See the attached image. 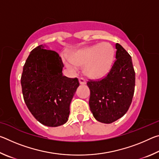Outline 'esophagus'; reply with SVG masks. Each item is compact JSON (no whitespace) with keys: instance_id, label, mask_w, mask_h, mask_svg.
I'll list each match as a JSON object with an SVG mask.
<instances>
[{"instance_id":"1","label":"esophagus","mask_w":159,"mask_h":159,"mask_svg":"<svg viewBox=\"0 0 159 159\" xmlns=\"http://www.w3.org/2000/svg\"><path fill=\"white\" fill-rule=\"evenodd\" d=\"M79 83L80 85H84L86 83V80L83 79V78H79Z\"/></svg>"}]
</instances>
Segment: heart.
Returning <instances> with one entry per match:
<instances>
[{
  "label": "heart",
  "instance_id": "b5f03b06",
  "mask_svg": "<svg viewBox=\"0 0 159 159\" xmlns=\"http://www.w3.org/2000/svg\"><path fill=\"white\" fill-rule=\"evenodd\" d=\"M115 50L107 43L97 44L75 50L69 55V60L64 59L65 65L76 70L77 66H84L85 74L92 79H99L109 73L113 66Z\"/></svg>",
  "mask_w": 159,
  "mask_h": 159
}]
</instances>
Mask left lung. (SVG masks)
Wrapping results in <instances>:
<instances>
[{
  "label": "left lung",
  "mask_w": 159,
  "mask_h": 159,
  "mask_svg": "<svg viewBox=\"0 0 159 159\" xmlns=\"http://www.w3.org/2000/svg\"><path fill=\"white\" fill-rule=\"evenodd\" d=\"M116 60L103 79L90 80L89 106L93 116L103 123H111L125 114L133 98L135 73L130 55L116 44Z\"/></svg>",
  "instance_id": "1"
}]
</instances>
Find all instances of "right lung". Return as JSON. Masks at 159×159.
Listing matches in <instances>:
<instances>
[{"mask_svg": "<svg viewBox=\"0 0 159 159\" xmlns=\"http://www.w3.org/2000/svg\"><path fill=\"white\" fill-rule=\"evenodd\" d=\"M40 45L31 51L23 67L21 85L25 104L38 121L57 127L68 120L70 104L77 88L76 78L63 76L57 52Z\"/></svg>", "mask_w": 159, "mask_h": 159, "instance_id": "right-lung-1", "label": "right lung"}]
</instances>
